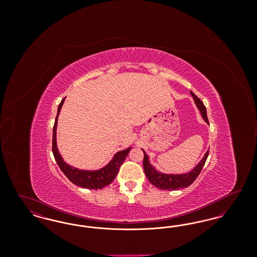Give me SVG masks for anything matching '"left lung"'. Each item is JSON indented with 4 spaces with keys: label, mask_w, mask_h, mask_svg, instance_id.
<instances>
[{
    "label": "left lung",
    "mask_w": 257,
    "mask_h": 257,
    "mask_svg": "<svg viewBox=\"0 0 257 257\" xmlns=\"http://www.w3.org/2000/svg\"><path fill=\"white\" fill-rule=\"evenodd\" d=\"M191 94L195 100L196 107L198 108L199 111L201 112V115L204 119V121L209 124L208 121L207 112H206V108L201 102V100L196 96L194 92L191 91ZM145 157H144V170L146 172L147 179L149 182L154 185L155 187L159 188L161 190H168V191H173V190H178V189H184L189 187L191 184L196 179V177L199 175L201 172V170L207 160L209 150L206 151L205 155L201 161L196 165L194 170L187 172V173H182V174H167V173H162L160 171H156L155 168L149 163V159L147 156L146 151L143 149Z\"/></svg>",
    "instance_id": "left-lung-1"
}]
</instances>
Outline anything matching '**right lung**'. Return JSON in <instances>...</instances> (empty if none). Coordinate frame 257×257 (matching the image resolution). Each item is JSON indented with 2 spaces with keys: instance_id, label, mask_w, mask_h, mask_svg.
Returning <instances> with one entry per match:
<instances>
[{
  "instance_id": "obj_1",
  "label": "right lung",
  "mask_w": 257,
  "mask_h": 257,
  "mask_svg": "<svg viewBox=\"0 0 257 257\" xmlns=\"http://www.w3.org/2000/svg\"><path fill=\"white\" fill-rule=\"evenodd\" d=\"M65 98L61 100L59 108H58V113L57 117L54 124L53 128V154L57 164L59 165L61 171L64 173V175L72 182V183L85 188V189H90V190H98L102 189L108 185H110L115 176L117 175V172L119 171L120 166L122 165L125 158L127 157L128 153L130 152L132 147H128L127 149H124L121 151H118L114 154L112 159L110 160L108 165H106L104 168L97 170V171H84L79 170L77 168H74L66 164L59 152V149L57 147V124H58V116L61 111V106L63 105Z\"/></svg>"
}]
</instances>
